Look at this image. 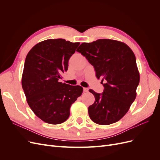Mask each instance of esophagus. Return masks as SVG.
<instances>
[{
    "mask_svg": "<svg viewBox=\"0 0 160 160\" xmlns=\"http://www.w3.org/2000/svg\"><path fill=\"white\" fill-rule=\"evenodd\" d=\"M88 91H89L88 88H83V91L85 92V93H86V92H88Z\"/></svg>",
    "mask_w": 160,
    "mask_h": 160,
    "instance_id": "esophagus-1",
    "label": "esophagus"
}]
</instances>
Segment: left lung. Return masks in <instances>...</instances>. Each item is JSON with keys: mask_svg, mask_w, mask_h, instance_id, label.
I'll list each match as a JSON object with an SVG mask.
<instances>
[{"mask_svg": "<svg viewBox=\"0 0 160 160\" xmlns=\"http://www.w3.org/2000/svg\"><path fill=\"white\" fill-rule=\"evenodd\" d=\"M77 51L94 67L97 78L102 79L104 87L102 93L89 90L95 99L88 108L91 119L103 125L118 122L137 95L139 72L133 52L125 43L111 39L83 42Z\"/></svg>", "mask_w": 160, "mask_h": 160, "instance_id": "1", "label": "left lung"}]
</instances>
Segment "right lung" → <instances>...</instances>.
Here are the masks:
<instances>
[{"mask_svg": "<svg viewBox=\"0 0 160 160\" xmlns=\"http://www.w3.org/2000/svg\"><path fill=\"white\" fill-rule=\"evenodd\" d=\"M79 44L62 38L47 39L37 43L26 57L22 89L34 113L45 123L65 122L71 105L83 93L81 86L59 82Z\"/></svg>", "mask_w": 160, "mask_h": 160, "instance_id": "1", "label": "right lung"}]
</instances>
